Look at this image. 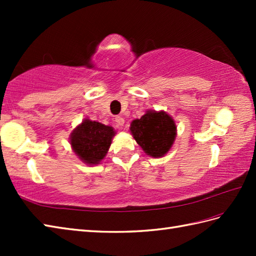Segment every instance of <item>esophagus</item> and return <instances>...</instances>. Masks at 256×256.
Segmentation results:
<instances>
[{"mask_svg":"<svg viewBox=\"0 0 256 256\" xmlns=\"http://www.w3.org/2000/svg\"><path fill=\"white\" fill-rule=\"evenodd\" d=\"M114 121H116V124L118 128H122L124 125L125 120L122 116H116V120H114Z\"/></svg>","mask_w":256,"mask_h":256,"instance_id":"34e87169","label":"esophagus"}]
</instances>
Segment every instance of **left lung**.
I'll use <instances>...</instances> for the list:
<instances>
[{
  "mask_svg": "<svg viewBox=\"0 0 256 256\" xmlns=\"http://www.w3.org/2000/svg\"><path fill=\"white\" fill-rule=\"evenodd\" d=\"M130 133L146 155L158 158L172 148L177 126L175 120L165 111L148 110L144 116L131 122Z\"/></svg>",
  "mask_w": 256,
  "mask_h": 256,
  "instance_id": "left-lung-1",
  "label": "left lung"
}]
</instances>
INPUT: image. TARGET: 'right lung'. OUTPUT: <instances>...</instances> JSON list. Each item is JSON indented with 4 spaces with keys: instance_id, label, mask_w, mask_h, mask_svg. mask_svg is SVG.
Listing matches in <instances>:
<instances>
[{
    "instance_id": "right-lung-1",
    "label": "right lung",
    "mask_w": 256,
    "mask_h": 256,
    "mask_svg": "<svg viewBox=\"0 0 256 256\" xmlns=\"http://www.w3.org/2000/svg\"><path fill=\"white\" fill-rule=\"evenodd\" d=\"M116 130L110 125L91 121L86 118L70 134V145L74 153L86 165H98L110 148Z\"/></svg>"
}]
</instances>
